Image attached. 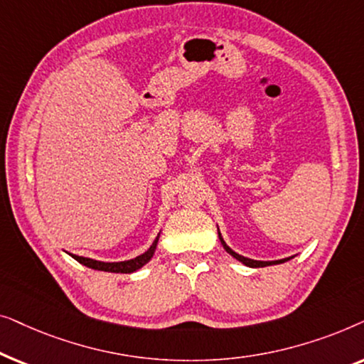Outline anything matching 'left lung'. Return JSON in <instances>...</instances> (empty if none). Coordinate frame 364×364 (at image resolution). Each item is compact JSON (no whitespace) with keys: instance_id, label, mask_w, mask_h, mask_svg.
Instances as JSON below:
<instances>
[{"instance_id":"left-lung-1","label":"left lung","mask_w":364,"mask_h":364,"mask_svg":"<svg viewBox=\"0 0 364 364\" xmlns=\"http://www.w3.org/2000/svg\"><path fill=\"white\" fill-rule=\"evenodd\" d=\"M218 237H220V233H218ZM220 242H222L223 248H225V250H227L228 253H230V255H232L233 258H237L238 262L245 263L247 267H252V268H258V267H268V265H277V263H283V262L290 260V258H283V260H277V262H258V260H250V258H247V257H242V255H238V253L233 252L232 248H228V247H227V243L222 240V237H220Z\"/></svg>"}]
</instances>
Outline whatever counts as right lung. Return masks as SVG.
Listing matches in <instances>:
<instances>
[{"label": "right lung", "mask_w": 364, "mask_h": 364, "mask_svg": "<svg viewBox=\"0 0 364 364\" xmlns=\"http://www.w3.org/2000/svg\"><path fill=\"white\" fill-rule=\"evenodd\" d=\"M157 240L152 243V247L149 248L146 253H142V255H139L136 258H132V260H126V262H116V263H106V262H97V260H92V258H84V257H77V255H71L74 260H77L79 263H82V265H86L89 268H94V270H101V272H112V273H132L139 270V268L146 265V263L151 260L154 252H156V247H157Z\"/></svg>", "instance_id": "right-lung-1"}]
</instances>
